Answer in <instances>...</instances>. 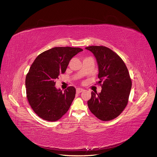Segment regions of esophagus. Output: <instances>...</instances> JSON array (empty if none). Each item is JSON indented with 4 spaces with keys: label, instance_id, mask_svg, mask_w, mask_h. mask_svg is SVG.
I'll use <instances>...</instances> for the list:
<instances>
[{
    "label": "esophagus",
    "instance_id": "esophagus-1",
    "mask_svg": "<svg viewBox=\"0 0 157 157\" xmlns=\"http://www.w3.org/2000/svg\"><path fill=\"white\" fill-rule=\"evenodd\" d=\"M83 91H84V89H83V88H78L76 89V93H77V94H79V93H81V92H83Z\"/></svg>",
    "mask_w": 157,
    "mask_h": 157
}]
</instances>
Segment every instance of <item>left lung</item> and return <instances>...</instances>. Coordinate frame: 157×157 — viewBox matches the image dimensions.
I'll return each mask as SVG.
<instances>
[{"label":"left lung","instance_id":"left-lung-1","mask_svg":"<svg viewBox=\"0 0 157 157\" xmlns=\"http://www.w3.org/2000/svg\"><path fill=\"white\" fill-rule=\"evenodd\" d=\"M85 49L95 57L100 79L98 83H102L101 92H92L88 106L99 120H113L128 103L132 88L128 71L121 58L111 49L102 46H91Z\"/></svg>","mask_w":157,"mask_h":157}]
</instances>
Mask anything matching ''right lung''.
<instances>
[{"instance_id":"add662e5","label":"right lung","mask_w":157,"mask_h":157,"mask_svg":"<svg viewBox=\"0 0 157 157\" xmlns=\"http://www.w3.org/2000/svg\"><path fill=\"white\" fill-rule=\"evenodd\" d=\"M82 51L79 48L55 47L40 53L32 64L25 79L27 97L40 118L55 121L69 110L76 89L69 86L63 92L56 88L55 80L65 72L72 58Z\"/></svg>"}]
</instances>
